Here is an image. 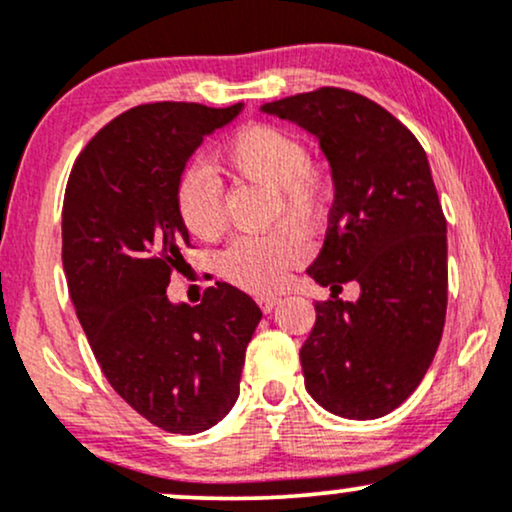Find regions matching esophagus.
Wrapping results in <instances>:
<instances>
[{"instance_id": "esophagus-1", "label": "esophagus", "mask_w": 512, "mask_h": 512, "mask_svg": "<svg viewBox=\"0 0 512 512\" xmlns=\"http://www.w3.org/2000/svg\"><path fill=\"white\" fill-rule=\"evenodd\" d=\"M257 303H260V308L264 310V313H272L276 305H279V298H276V296H260V298H257Z\"/></svg>"}]
</instances>
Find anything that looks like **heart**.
I'll return each instance as SVG.
<instances>
[{"label": "heart", "instance_id": "b5f03b06", "mask_svg": "<svg viewBox=\"0 0 512 512\" xmlns=\"http://www.w3.org/2000/svg\"><path fill=\"white\" fill-rule=\"evenodd\" d=\"M221 163L233 178L272 190V223L313 231L332 197V178L310 161L308 146L284 127L255 122L238 129L221 149ZM180 219L197 238L221 231V185L207 166L192 163L175 187ZM305 257V243L296 231H276L260 240H238L223 252L228 281L255 293L274 291L286 272Z\"/></svg>", "mask_w": 512, "mask_h": 512}]
</instances>
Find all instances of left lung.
I'll list each match as a JSON object with an SVG mask.
<instances>
[{"mask_svg":"<svg viewBox=\"0 0 512 512\" xmlns=\"http://www.w3.org/2000/svg\"><path fill=\"white\" fill-rule=\"evenodd\" d=\"M320 142L334 202L325 245L308 267L330 301L315 303L301 349L305 390L344 419L390 414L424 380L448 308V226L426 151L397 117L346 88L264 103ZM362 286L358 302L341 284Z\"/></svg>","mask_w":512,"mask_h":512,"instance_id":"8db88e82","label":"left lung"}]
</instances>
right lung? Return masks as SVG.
Listing matches in <instances>:
<instances>
[{
	"instance_id": "add662e5",
	"label": "right lung",
	"mask_w": 512,
	"mask_h": 512,
	"mask_svg": "<svg viewBox=\"0 0 512 512\" xmlns=\"http://www.w3.org/2000/svg\"><path fill=\"white\" fill-rule=\"evenodd\" d=\"M243 110L149 103L105 125L76 158L62 207L69 296L101 370L134 411L170 433H202L236 404L262 310L231 284L199 305L168 298L190 233L175 187L204 137Z\"/></svg>"
}]
</instances>
